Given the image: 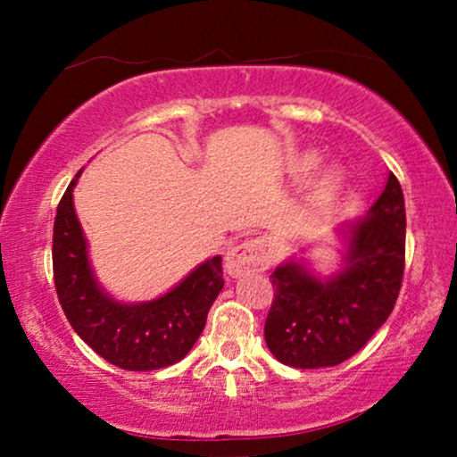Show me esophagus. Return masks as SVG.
Instances as JSON below:
<instances>
[{"label": "esophagus", "instance_id": "34e87169", "mask_svg": "<svg viewBox=\"0 0 457 457\" xmlns=\"http://www.w3.org/2000/svg\"><path fill=\"white\" fill-rule=\"evenodd\" d=\"M272 264V247L264 239H249L230 249L224 258V268L230 277H243L249 272H262Z\"/></svg>", "mask_w": 457, "mask_h": 457}]
</instances>
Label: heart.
<instances>
[{"label":"heart","mask_w":457,"mask_h":457,"mask_svg":"<svg viewBox=\"0 0 457 457\" xmlns=\"http://www.w3.org/2000/svg\"><path fill=\"white\" fill-rule=\"evenodd\" d=\"M316 166H318L316 155H303L302 162H299V166H297V174L299 177H308V174L314 170ZM341 183H343V174L339 168H335V166L324 168V170L320 172V177L316 179L314 187H312V202L318 205L333 202V199L337 197V193H339V189H341Z\"/></svg>","instance_id":"1"}]
</instances>
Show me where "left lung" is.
Returning a JSON list of instances; mask_svg holds the SVG:
<instances>
[{
    "label": "left lung",
    "mask_w": 457,
    "mask_h": 457,
    "mask_svg": "<svg viewBox=\"0 0 457 457\" xmlns=\"http://www.w3.org/2000/svg\"><path fill=\"white\" fill-rule=\"evenodd\" d=\"M339 270L322 277L305 258L270 274L274 285L264 337L293 368H328L352 358L383 327L397 302L405 262V204L395 174L366 216L337 228Z\"/></svg>",
    "instance_id": "1"
}]
</instances>
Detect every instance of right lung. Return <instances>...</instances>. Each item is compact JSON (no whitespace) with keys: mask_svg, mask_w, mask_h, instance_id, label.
<instances>
[{"mask_svg":"<svg viewBox=\"0 0 457 457\" xmlns=\"http://www.w3.org/2000/svg\"><path fill=\"white\" fill-rule=\"evenodd\" d=\"M80 172L68 185L54 222V280L68 322L93 352L124 370L177 364L195 345L222 291V258L202 262L164 295L118 302L93 272L89 243L74 210L72 191Z\"/></svg>","mask_w":457,"mask_h":457,"instance_id":"1","label":"right lung"}]
</instances>
